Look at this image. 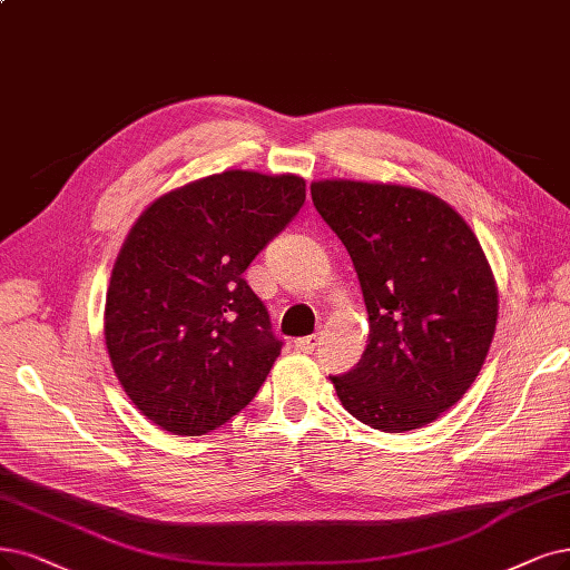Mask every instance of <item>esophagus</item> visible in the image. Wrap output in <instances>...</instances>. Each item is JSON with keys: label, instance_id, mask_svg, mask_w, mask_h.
Wrapping results in <instances>:
<instances>
[{"label": "esophagus", "instance_id": "esophagus-1", "mask_svg": "<svg viewBox=\"0 0 570 570\" xmlns=\"http://www.w3.org/2000/svg\"><path fill=\"white\" fill-rule=\"evenodd\" d=\"M320 345V335L314 333V335H305V338H298L296 341V350L298 352H305V354H309V352H314V347Z\"/></svg>", "mask_w": 570, "mask_h": 570}]
</instances>
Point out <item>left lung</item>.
Here are the masks:
<instances>
[{
	"label": "left lung",
	"instance_id": "left-lung-1",
	"mask_svg": "<svg viewBox=\"0 0 570 570\" xmlns=\"http://www.w3.org/2000/svg\"><path fill=\"white\" fill-rule=\"evenodd\" d=\"M345 244L368 312L360 364L331 375L345 411L381 432L425 428L458 404L487 360L498 286L470 225L425 189L362 180L309 185Z\"/></svg>",
	"mask_w": 570,
	"mask_h": 570
}]
</instances>
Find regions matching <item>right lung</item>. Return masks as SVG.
<instances>
[{
	"label": "right lung",
	"mask_w": 570,
	"mask_h": 570,
	"mask_svg": "<svg viewBox=\"0 0 570 570\" xmlns=\"http://www.w3.org/2000/svg\"><path fill=\"white\" fill-rule=\"evenodd\" d=\"M305 204L293 174L223 171L147 206L126 237L105 298V345L134 406L171 434L225 425L282 352L244 279Z\"/></svg>",
	"instance_id": "add662e5"
}]
</instances>
